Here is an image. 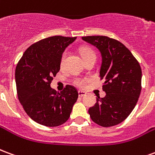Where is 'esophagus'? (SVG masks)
Returning <instances> with one entry per match:
<instances>
[{
    "label": "esophagus",
    "mask_w": 155,
    "mask_h": 155,
    "mask_svg": "<svg viewBox=\"0 0 155 155\" xmlns=\"http://www.w3.org/2000/svg\"><path fill=\"white\" fill-rule=\"evenodd\" d=\"M78 94H79V96H80V97H84V96H85L86 93H85L84 91H78Z\"/></svg>",
    "instance_id": "obj_1"
}]
</instances>
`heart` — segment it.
Wrapping results in <instances>:
<instances>
[{
	"mask_svg": "<svg viewBox=\"0 0 155 155\" xmlns=\"http://www.w3.org/2000/svg\"><path fill=\"white\" fill-rule=\"evenodd\" d=\"M81 56L83 57V59L88 57V56H91V55H95L94 51L91 50V48L89 47L81 48ZM66 55H67V52L64 51V53L62 54V55H61V65H63V64H64V61H65V58H66ZM74 84H76L77 86H79V87H83V86H84V84H85V81L84 80H81V79H77V80H75V81H74Z\"/></svg>",
	"mask_w": 155,
	"mask_h": 155,
	"instance_id": "b5f03b06",
	"label": "heart"
}]
</instances>
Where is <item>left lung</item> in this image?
Masks as SVG:
<instances>
[{"label": "left lung", "instance_id": "obj_1", "mask_svg": "<svg viewBox=\"0 0 155 155\" xmlns=\"http://www.w3.org/2000/svg\"><path fill=\"white\" fill-rule=\"evenodd\" d=\"M82 40L94 45L102 57L100 77L104 80V98L89 109L94 123L110 127L123 122L136 105L141 91V68L128 48L114 39L103 35L84 36Z\"/></svg>", "mask_w": 155, "mask_h": 155}]
</instances>
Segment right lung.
Returning a JSON list of instances; mask_svg holds the SVG:
<instances>
[{
	"mask_svg": "<svg viewBox=\"0 0 155 155\" xmlns=\"http://www.w3.org/2000/svg\"><path fill=\"white\" fill-rule=\"evenodd\" d=\"M76 37L55 35L31 45L15 68L18 99L26 114L36 123L55 127L65 123L78 99V91L67 84L57 92L51 87L61 68L65 48Z\"/></svg>",
	"mask_w": 155,
	"mask_h": 155,
	"instance_id": "add662e5",
	"label": "right lung"
}]
</instances>
